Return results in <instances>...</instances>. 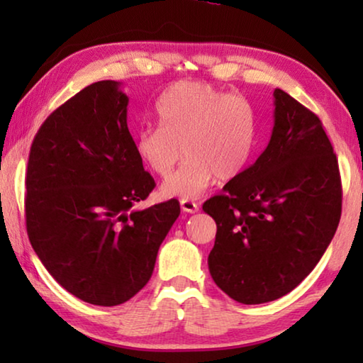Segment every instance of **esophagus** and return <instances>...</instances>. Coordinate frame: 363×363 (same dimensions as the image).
Instances as JSON below:
<instances>
[{
  "mask_svg": "<svg viewBox=\"0 0 363 363\" xmlns=\"http://www.w3.org/2000/svg\"><path fill=\"white\" fill-rule=\"evenodd\" d=\"M181 208H182V211H186V213H196V211H199V205H196L195 201L187 200V199L181 200Z\"/></svg>",
  "mask_w": 363,
  "mask_h": 363,
  "instance_id": "obj_1",
  "label": "esophagus"
}]
</instances>
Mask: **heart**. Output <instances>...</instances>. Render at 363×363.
I'll return each instance as SVG.
<instances>
[{
    "mask_svg": "<svg viewBox=\"0 0 363 363\" xmlns=\"http://www.w3.org/2000/svg\"><path fill=\"white\" fill-rule=\"evenodd\" d=\"M158 126L136 134V153L163 182L164 196L199 199L216 181L233 179L247 164L255 138V112L238 94H227L203 82H181L160 96Z\"/></svg>",
    "mask_w": 363,
    "mask_h": 363,
    "instance_id": "obj_1",
    "label": "heart"
}]
</instances>
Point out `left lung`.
<instances>
[{"label": "left lung", "instance_id": "1", "mask_svg": "<svg viewBox=\"0 0 363 363\" xmlns=\"http://www.w3.org/2000/svg\"><path fill=\"white\" fill-rule=\"evenodd\" d=\"M274 106L266 150L203 203L218 225L210 274L242 304L294 290L320 261L341 218L340 168L322 121L279 88Z\"/></svg>", "mask_w": 363, "mask_h": 363}]
</instances>
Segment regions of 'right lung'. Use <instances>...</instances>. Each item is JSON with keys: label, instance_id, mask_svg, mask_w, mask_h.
Masks as SVG:
<instances>
[{"label": "right lung", "instance_id": "add662e5", "mask_svg": "<svg viewBox=\"0 0 363 363\" xmlns=\"http://www.w3.org/2000/svg\"><path fill=\"white\" fill-rule=\"evenodd\" d=\"M128 102L118 82L86 86L48 116L28 155L30 243L60 286L96 306L143 290L181 213L176 199L133 210L155 181L128 130Z\"/></svg>", "mask_w": 363, "mask_h": 363}]
</instances>
